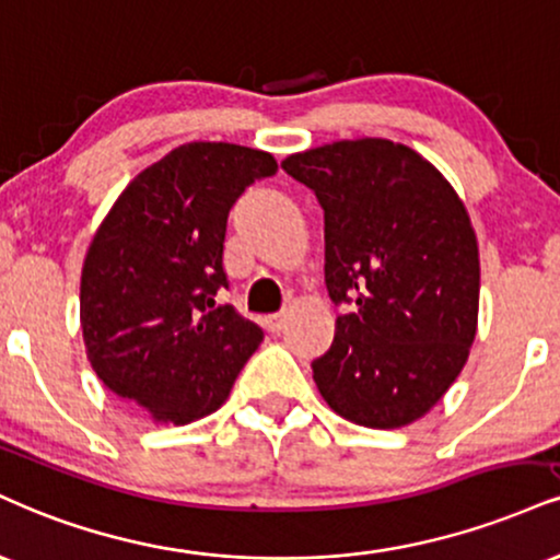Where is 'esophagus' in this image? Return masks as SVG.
<instances>
[{
  "label": "esophagus",
  "mask_w": 560,
  "mask_h": 560,
  "mask_svg": "<svg viewBox=\"0 0 560 560\" xmlns=\"http://www.w3.org/2000/svg\"><path fill=\"white\" fill-rule=\"evenodd\" d=\"M266 328H268V331H271V334H279L281 328H284V315H281V313L268 315V318H266Z\"/></svg>",
  "instance_id": "obj_1"
}]
</instances>
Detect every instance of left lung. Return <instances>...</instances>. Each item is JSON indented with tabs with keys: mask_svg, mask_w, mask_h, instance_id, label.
I'll return each instance as SVG.
<instances>
[{
	"mask_svg": "<svg viewBox=\"0 0 560 560\" xmlns=\"http://www.w3.org/2000/svg\"><path fill=\"white\" fill-rule=\"evenodd\" d=\"M326 221L334 345L313 378L336 415L404 428L430 412L469 357L480 305L472 221L446 177L383 138L339 140L281 161Z\"/></svg>",
	"mask_w": 560,
	"mask_h": 560,
	"instance_id": "left-lung-1",
	"label": "left lung"
}]
</instances>
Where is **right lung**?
Here are the masks:
<instances>
[{"label": "right lung", "mask_w": 560, "mask_h": 560, "mask_svg": "<svg viewBox=\"0 0 560 560\" xmlns=\"http://www.w3.org/2000/svg\"><path fill=\"white\" fill-rule=\"evenodd\" d=\"M276 170L255 148L185 143L140 172L93 234L80 276L88 360L153 422L215 412L262 341L260 326L215 294L229 287V211Z\"/></svg>", "instance_id": "right-lung-1"}]
</instances>
